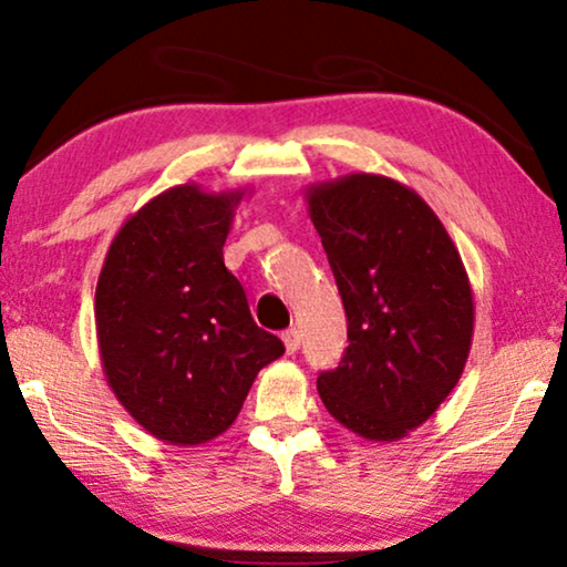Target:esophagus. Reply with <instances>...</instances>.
Segmentation results:
<instances>
[{"instance_id":"esophagus-1","label":"esophagus","mask_w":567,"mask_h":567,"mask_svg":"<svg viewBox=\"0 0 567 567\" xmlns=\"http://www.w3.org/2000/svg\"><path fill=\"white\" fill-rule=\"evenodd\" d=\"M281 340H284V346H286V353H297V351H299L301 338H299V330H297V328L284 330V332H281Z\"/></svg>"}]
</instances>
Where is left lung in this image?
Instances as JSON below:
<instances>
[{
	"instance_id": "1",
	"label": "left lung",
	"mask_w": 567,
	"mask_h": 567,
	"mask_svg": "<svg viewBox=\"0 0 567 567\" xmlns=\"http://www.w3.org/2000/svg\"><path fill=\"white\" fill-rule=\"evenodd\" d=\"M307 212L348 315L343 361L317 377L328 413L355 436L400 441L460 382L475 332L462 255L405 183L351 173L312 183Z\"/></svg>"
}]
</instances>
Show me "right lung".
I'll return each instance as SVG.
<instances>
[{"label":"right lung","mask_w":567,"mask_h":567,"mask_svg":"<svg viewBox=\"0 0 567 567\" xmlns=\"http://www.w3.org/2000/svg\"><path fill=\"white\" fill-rule=\"evenodd\" d=\"M250 188L183 183L128 216L100 268L95 330L126 413L173 446H198L237 421L284 343L252 322L224 243Z\"/></svg>","instance_id":"obj_1"}]
</instances>
